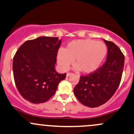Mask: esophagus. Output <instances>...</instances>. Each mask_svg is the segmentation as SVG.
<instances>
[{
    "mask_svg": "<svg viewBox=\"0 0 134 134\" xmlns=\"http://www.w3.org/2000/svg\"><path fill=\"white\" fill-rule=\"evenodd\" d=\"M73 74L72 72H67V77H69V76H71V75H72Z\"/></svg>",
    "mask_w": 134,
    "mask_h": 134,
    "instance_id": "obj_1",
    "label": "esophagus"
}]
</instances>
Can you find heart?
Instances as JSON below:
<instances>
[{"mask_svg":"<svg viewBox=\"0 0 134 134\" xmlns=\"http://www.w3.org/2000/svg\"><path fill=\"white\" fill-rule=\"evenodd\" d=\"M107 54L104 42L92 39H78L70 42L64 49H60L57 59L60 67L67 70L75 59L76 69L90 74L100 67Z\"/></svg>","mask_w":134,"mask_h":134,"instance_id":"obj_1","label":"heart"}]
</instances>
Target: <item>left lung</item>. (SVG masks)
Listing matches in <instances>:
<instances>
[{"label": "left lung", "mask_w": 134, "mask_h": 134, "mask_svg": "<svg viewBox=\"0 0 134 134\" xmlns=\"http://www.w3.org/2000/svg\"><path fill=\"white\" fill-rule=\"evenodd\" d=\"M104 41L108 49L106 61L93 72L81 76L74 89L77 100L89 108H97L108 102L121 80L124 55L114 42Z\"/></svg>", "instance_id": "1"}]
</instances>
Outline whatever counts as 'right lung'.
<instances>
[{"mask_svg":"<svg viewBox=\"0 0 134 134\" xmlns=\"http://www.w3.org/2000/svg\"><path fill=\"white\" fill-rule=\"evenodd\" d=\"M62 40L39 37L26 41L13 57L14 83L20 95L33 104L44 103L55 94L58 84L66 77L55 69Z\"/></svg>","mask_w":134,"mask_h":134,"instance_id":"1","label":"right lung"}]
</instances>
